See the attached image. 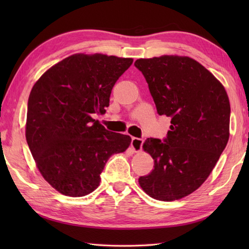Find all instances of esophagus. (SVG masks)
<instances>
[{
  "mask_svg": "<svg viewBox=\"0 0 249 249\" xmlns=\"http://www.w3.org/2000/svg\"><path fill=\"white\" fill-rule=\"evenodd\" d=\"M142 144H143V140L142 139H139V138H134L131 139V143H130V146L131 149L134 150V152L138 153L142 150Z\"/></svg>",
  "mask_w": 249,
  "mask_h": 249,
  "instance_id": "34e87169",
  "label": "esophagus"
}]
</instances>
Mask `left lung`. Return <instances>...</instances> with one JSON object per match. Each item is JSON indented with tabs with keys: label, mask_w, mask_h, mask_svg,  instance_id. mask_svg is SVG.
I'll list each match as a JSON object with an SVG mask.
<instances>
[{
	"label": "left lung",
	"mask_w": 249,
	"mask_h": 249,
	"mask_svg": "<svg viewBox=\"0 0 249 249\" xmlns=\"http://www.w3.org/2000/svg\"><path fill=\"white\" fill-rule=\"evenodd\" d=\"M157 112L171 119L167 138L142 145L154 169L139 178L144 193L160 201L182 199L202 185L229 140L230 103L226 89L189 56L139 59Z\"/></svg>",
	"instance_id": "8db88e82"
}]
</instances>
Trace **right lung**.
<instances>
[{
	"label": "right lung",
	"instance_id": "obj_1",
	"mask_svg": "<svg viewBox=\"0 0 249 249\" xmlns=\"http://www.w3.org/2000/svg\"><path fill=\"white\" fill-rule=\"evenodd\" d=\"M133 61L76 53L50 67L32 88L26 142L41 176L62 195L94 192L110 156L129 146V136L107 130L92 115L106 112L113 86Z\"/></svg>",
	"mask_w": 249,
	"mask_h": 249
}]
</instances>
